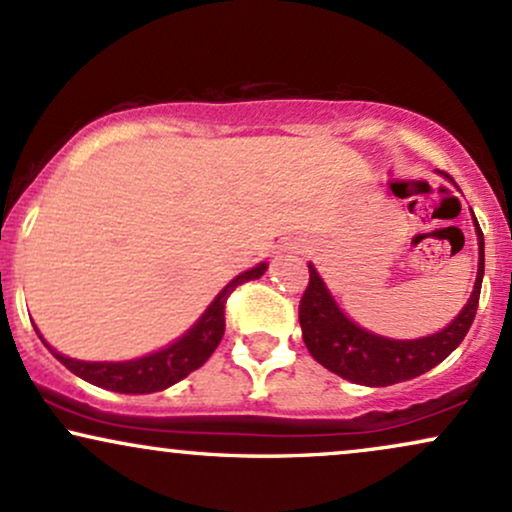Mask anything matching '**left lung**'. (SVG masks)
Listing matches in <instances>:
<instances>
[{
	"instance_id": "8db88e82",
	"label": "left lung",
	"mask_w": 512,
	"mask_h": 512,
	"mask_svg": "<svg viewBox=\"0 0 512 512\" xmlns=\"http://www.w3.org/2000/svg\"><path fill=\"white\" fill-rule=\"evenodd\" d=\"M477 236L479 272L472 296L445 330L421 339H387L358 327L337 308L325 281L315 272L313 264H308L310 281L301 296V305H298V320H301L303 342L308 346L310 356L320 366L337 373L339 378L368 387L404 383V380L436 368L462 344L472 327L474 315H477L481 279H484V233H481L479 223Z\"/></svg>"
}]
</instances>
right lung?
<instances>
[{
    "label": "right lung",
    "instance_id": "right-lung-1",
    "mask_svg": "<svg viewBox=\"0 0 512 512\" xmlns=\"http://www.w3.org/2000/svg\"><path fill=\"white\" fill-rule=\"evenodd\" d=\"M267 272V264H257V267L248 269V272L238 274L231 284L223 289L219 296L211 301V305L204 310V315L199 317L195 325L182 334L178 342H173L166 349L156 351V354L134 358V361H122V363H101V361H76V358L62 356L60 351H55L45 342L52 351V356L72 370L74 375H79L86 383L103 387V390L122 392V395H149V392L166 390V387L180 383L182 378L197 370L199 366L207 363V358L214 354V349L219 346L223 330H226V301L236 286L245 284L250 279H260Z\"/></svg>",
    "mask_w": 512,
    "mask_h": 512
}]
</instances>
